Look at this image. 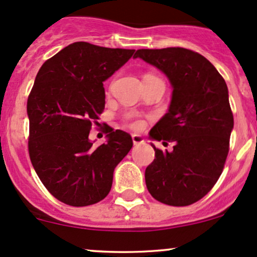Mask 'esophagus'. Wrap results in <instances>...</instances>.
Returning <instances> with one entry per match:
<instances>
[{"mask_svg":"<svg viewBox=\"0 0 257 257\" xmlns=\"http://www.w3.org/2000/svg\"><path fill=\"white\" fill-rule=\"evenodd\" d=\"M132 139H133V143H134V145H135V146L141 145V144L145 143V139L143 138V135L134 134V135H133V137H132Z\"/></svg>","mask_w":257,"mask_h":257,"instance_id":"1","label":"esophagus"}]
</instances>
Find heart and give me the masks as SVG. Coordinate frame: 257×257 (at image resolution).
I'll list each match as a JSON object with an SVG mask.
<instances>
[{"label": "heart", "mask_w": 257, "mask_h": 257, "mask_svg": "<svg viewBox=\"0 0 257 257\" xmlns=\"http://www.w3.org/2000/svg\"><path fill=\"white\" fill-rule=\"evenodd\" d=\"M132 125L134 126V128L139 129V128H141V126H143V122H140V120H135V122L132 123Z\"/></svg>", "instance_id": "1"}]
</instances>
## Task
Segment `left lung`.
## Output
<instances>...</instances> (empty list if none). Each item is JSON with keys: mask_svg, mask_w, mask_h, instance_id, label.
<instances>
[{"mask_svg": "<svg viewBox=\"0 0 257 257\" xmlns=\"http://www.w3.org/2000/svg\"><path fill=\"white\" fill-rule=\"evenodd\" d=\"M134 58L157 67L173 88L168 112L149 133L173 149L151 143L156 156L146 168L147 190L164 204L190 205L213 188L225 166L233 131L228 88L214 65L190 49H139Z\"/></svg>", "mask_w": 257, "mask_h": 257, "instance_id": "obj_1", "label": "left lung"}]
</instances>
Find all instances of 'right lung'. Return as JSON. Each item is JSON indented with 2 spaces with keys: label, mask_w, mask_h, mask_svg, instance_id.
<instances>
[{
  "label": "right lung",
  "mask_w": 257,
  "mask_h": 257,
  "mask_svg": "<svg viewBox=\"0 0 257 257\" xmlns=\"http://www.w3.org/2000/svg\"><path fill=\"white\" fill-rule=\"evenodd\" d=\"M134 52L75 42L37 73L28 99L29 153L42 184L65 204L85 206L104 199L114 168L133 147L131 135L119 129H108L98 147L88 137L105 107L104 82Z\"/></svg>",
  "instance_id": "obj_1"
}]
</instances>
